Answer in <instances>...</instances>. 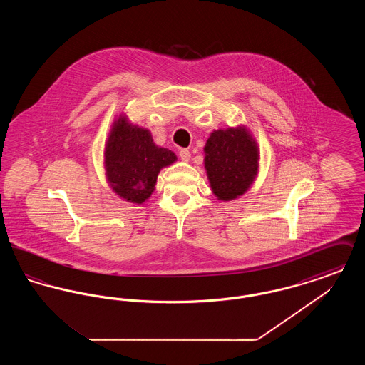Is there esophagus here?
Segmentation results:
<instances>
[{
	"instance_id": "obj_1",
	"label": "esophagus",
	"mask_w": 365,
	"mask_h": 365,
	"mask_svg": "<svg viewBox=\"0 0 365 365\" xmlns=\"http://www.w3.org/2000/svg\"><path fill=\"white\" fill-rule=\"evenodd\" d=\"M179 155H180V158H182L183 161H186V163H187V161H190L191 155L190 152H189L187 149H182V150L179 152Z\"/></svg>"
}]
</instances>
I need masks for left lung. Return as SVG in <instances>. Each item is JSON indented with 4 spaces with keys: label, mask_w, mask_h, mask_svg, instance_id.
<instances>
[{
    "label": "left lung",
    "mask_w": 365,
    "mask_h": 365,
    "mask_svg": "<svg viewBox=\"0 0 365 365\" xmlns=\"http://www.w3.org/2000/svg\"><path fill=\"white\" fill-rule=\"evenodd\" d=\"M204 155L210 190L223 202L243 195L260 171L257 140L243 124L213 130L204 146Z\"/></svg>",
    "instance_id": "1"
}]
</instances>
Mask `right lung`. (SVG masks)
<instances>
[{
    "label": "right lung",
    "instance_id": "1",
    "mask_svg": "<svg viewBox=\"0 0 365 365\" xmlns=\"http://www.w3.org/2000/svg\"><path fill=\"white\" fill-rule=\"evenodd\" d=\"M174 152L155 143L152 133L120 113L113 119L104 146L106 183L134 205L146 202L155 191L157 176L176 161Z\"/></svg>",
    "mask_w": 365,
    "mask_h": 365
}]
</instances>
